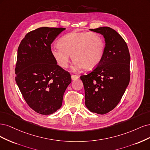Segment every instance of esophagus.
Instances as JSON below:
<instances>
[{
	"label": "esophagus",
	"mask_w": 150,
	"mask_h": 150,
	"mask_svg": "<svg viewBox=\"0 0 150 150\" xmlns=\"http://www.w3.org/2000/svg\"><path fill=\"white\" fill-rule=\"evenodd\" d=\"M71 80H76L78 79H79V76H77V75H71Z\"/></svg>",
	"instance_id": "1"
}]
</instances>
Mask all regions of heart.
Listing matches in <instances>:
<instances>
[{
	"label": "heart",
	"mask_w": 150,
	"mask_h": 150,
	"mask_svg": "<svg viewBox=\"0 0 150 150\" xmlns=\"http://www.w3.org/2000/svg\"><path fill=\"white\" fill-rule=\"evenodd\" d=\"M59 47H52V57L60 67H68L70 56L74 60L72 70L82 67L93 69L102 60L105 52V42L100 35L94 32H71L59 40Z\"/></svg>",
	"instance_id": "obj_1"
}]
</instances>
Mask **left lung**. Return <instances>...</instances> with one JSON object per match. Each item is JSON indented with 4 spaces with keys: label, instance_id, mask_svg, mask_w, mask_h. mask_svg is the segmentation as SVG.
I'll use <instances>...</instances> for the list:
<instances>
[{
    "label": "left lung",
    "instance_id": "left-lung-1",
    "mask_svg": "<svg viewBox=\"0 0 150 150\" xmlns=\"http://www.w3.org/2000/svg\"><path fill=\"white\" fill-rule=\"evenodd\" d=\"M90 30L103 36L104 55L96 69L80 79L86 108L103 115L117 107L129 84L130 55L126 42L113 28L103 27Z\"/></svg>",
    "mask_w": 150,
    "mask_h": 150
}]
</instances>
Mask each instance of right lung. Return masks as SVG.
I'll list each match as a JSON object with an SVG mask.
<instances>
[{
    "instance_id": "1",
    "label": "right lung",
    "mask_w": 150,
    "mask_h": 150,
    "mask_svg": "<svg viewBox=\"0 0 150 150\" xmlns=\"http://www.w3.org/2000/svg\"><path fill=\"white\" fill-rule=\"evenodd\" d=\"M65 28L40 27L27 33L17 50L16 81L29 107L48 115L60 108L70 74L57 65L51 44Z\"/></svg>"
}]
</instances>
